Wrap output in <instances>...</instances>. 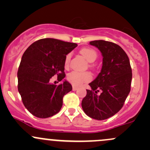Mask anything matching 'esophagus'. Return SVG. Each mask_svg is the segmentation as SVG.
Masks as SVG:
<instances>
[{
    "label": "esophagus",
    "instance_id": "esophagus-1",
    "mask_svg": "<svg viewBox=\"0 0 150 150\" xmlns=\"http://www.w3.org/2000/svg\"><path fill=\"white\" fill-rule=\"evenodd\" d=\"M77 89H78V87H76V86H73V91H76Z\"/></svg>",
    "mask_w": 150,
    "mask_h": 150
}]
</instances>
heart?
I'll list each match as a JSON object with an SVG mask.
<instances>
[{
	"instance_id": "b5f03b06",
	"label": "heart",
	"mask_w": 150,
	"mask_h": 150,
	"mask_svg": "<svg viewBox=\"0 0 150 150\" xmlns=\"http://www.w3.org/2000/svg\"><path fill=\"white\" fill-rule=\"evenodd\" d=\"M80 53L84 56V58L89 63H93L97 58V53L95 50L90 49V48H84L80 51ZM70 53L66 55L65 58L64 65L65 68H68L69 65L70 61ZM89 67L91 68H94V65L90 64ZM67 80L72 85L75 86H80L85 82H87L92 80V75L89 72H85V73H80V72L73 71L70 73L67 76Z\"/></svg>"
}]
</instances>
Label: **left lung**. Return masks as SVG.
Returning <instances> with one entry per match:
<instances>
[{
	"label": "left lung",
	"mask_w": 150,
	"mask_h": 150,
	"mask_svg": "<svg viewBox=\"0 0 150 150\" xmlns=\"http://www.w3.org/2000/svg\"><path fill=\"white\" fill-rule=\"evenodd\" d=\"M102 53L103 65L97 78L89 85L82 107L87 116L102 120L121 109L130 91L132 69L128 55L120 46L104 40L89 42Z\"/></svg>",
	"instance_id": "left-lung-1"
}]
</instances>
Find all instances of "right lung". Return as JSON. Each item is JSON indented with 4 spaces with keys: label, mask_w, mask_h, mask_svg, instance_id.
<instances>
[{
    "label": "right lung",
    "mask_w": 150,
    "mask_h": 150,
    "mask_svg": "<svg viewBox=\"0 0 150 150\" xmlns=\"http://www.w3.org/2000/svg\"><path fill=\"white\" fill-rule=\"evenodd\" d=\"M77 46L46 38L36 41L25 51L18 71V88L25 108L34 116L46 118L60 111L72 85L65 80L53 85L50 80L54 75L58 81L65 77V58Z\"/></svg>",
    "instance_id": "obj_1"
}]
</instances>
